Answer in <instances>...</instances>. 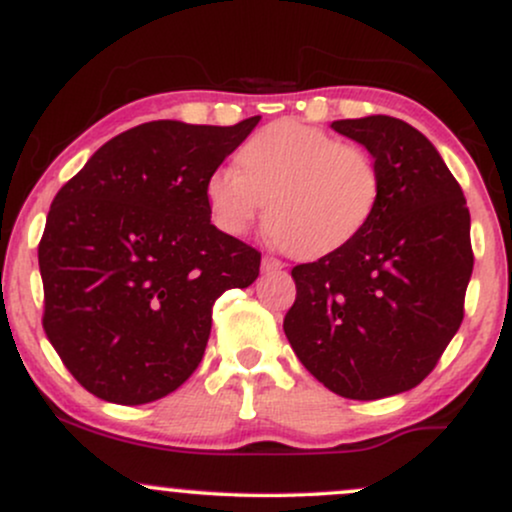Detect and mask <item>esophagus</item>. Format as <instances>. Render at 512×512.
<instances>
[{
    "label": "esophagus",
    "instance_id": "1",
    "mask_svg": "<svg viewBox=\"0 0 512 512\" xmlns=\"http://www.w3.org/2000/svg\"><path fill=\"white\" fill-rule=\"evenodd\" d=\"M279 269H284V262L276 260V257H272V255H264V257H262V272H264V274L279 272Z\"/></svg>",
    "mask_w": 512,
    "mask_h": 512
}]
</instances>
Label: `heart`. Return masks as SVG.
Masks as SVG:
<instances>
[{
  "label": "heart",
  "instance_id": "1",
  "mask_svg": "<svg viewBox=\"0 0 512 512\" xmlns=\"http://www.w3.org/2000/svg\"><path fill=\"white\" fill-rule=\"evenodd\" d=\"M204 195L223 233L248 231L267 202L276 245L296 257H322L351 243L370 221L380 173L361 146L301 120H279L243 144L238 168H216Z\"/></svg>",
  "mask_w": 512,
  "mask_h": 512
}]
</instances>
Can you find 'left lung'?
I'll use <instances>...</instances> for the list:
<instances>
[{
  "instance_id": "left-lung-1",
  "label": "left lung",
  "mask_w": 512,
  "mask_h": 512,
  "mask_svg": "<svg viewBox=\"0 0 512 512\" xmlns=\"http://www.w3.org/2000/svg\"><path fill=\"white\" fill-rule=\"evenodd\" d=\"M332 129L375 158L380 197L351 243L291 269L284 332L327 390L370 402L419 385L460 330L474 267L469 209L436 146L404 120Z\"/></svg>"
}]
</instances>
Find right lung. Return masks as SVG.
Instances as JSON below:
<instances>
[{
	"label": "right lung",
	"instance_id": "add662e5",
	"mask_svg": "<svg viewBox=\"0 0 512 512\" xmlns=\"http://www.w3.org/2000/svg\"><path fill=\"white\" fill-rule=\"evenodd\" d=\"M257 122H144L52 199L38 245L43 330L91 395L132 407L178 390L207 349L216 298L257 279L262 255L211 223L204 195Z\"/></svg>",
	"mask_w": 512,
	"mask_h": 512
}]
</instances>
